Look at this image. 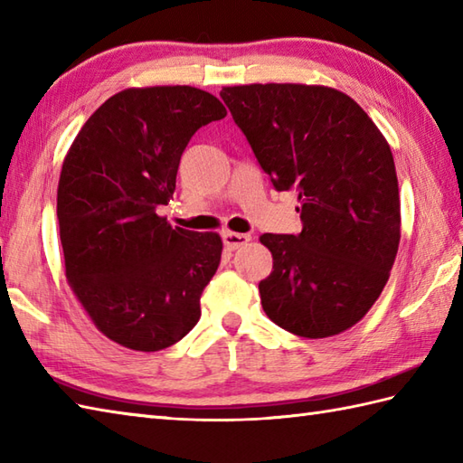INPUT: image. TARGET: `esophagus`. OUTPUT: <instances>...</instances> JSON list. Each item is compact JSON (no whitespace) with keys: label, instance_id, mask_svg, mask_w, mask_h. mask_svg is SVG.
<instances>
[{"label":"esophagus","instance_id":"obj_1","mask_svg":"<svg viewBox=\"0 0 463 463\" xmlns=\"http://www.w3.org/2000/svg\"><path fill=\"white\" fill-rule=\"evenodd\" d=\"M222 242L229 250H237L241 247H247V244L250 242V237H249V234H242V232L222 231Z\"/></svg>","mask_w":463,"mask_h":463}]
</instances>
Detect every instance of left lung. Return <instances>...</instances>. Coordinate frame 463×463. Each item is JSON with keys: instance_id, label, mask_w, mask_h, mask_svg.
I'll return each mask as SVG.
<instances>
[{"instance_id": "left-lung-1", "label": "left lung", "mask_w": 463, "mask_h": 463, "mask_svg": "<svg viewBox=\"0 0 463 463\" xmlns=\"http://www.w3.org/2000/svg\"><path fill=\"white\" fill-rule=\"evenodd\" d=\"M277 191H297L300 234H262L272 272L259 292L267 317L302 338H328L378 300L400 244V194L386 137L334 87H222Z\"/></svg>"}]
</instances>
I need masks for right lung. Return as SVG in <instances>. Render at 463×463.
Segmentation results:
<instances>
[{
  "label": "right lung",
  "mask_w": 463,
  "mask_h": 463,
  "mask_svg": "<svg viewBox=\"0 0 463 463\" xmlns=\"http://www.w3.org/2000/svg\"><path fill=\"white\" fill-rule=\"evenodd\" d=\"M226 117L191 85L129 87L77 133L57 184L65 277L101 334L137 352L173 346L201 318V294L221 262L216 232L159 216L181 155L203 125Z\"/></svg>",
  "instance_id": "obj_1"
}]
</instances>
